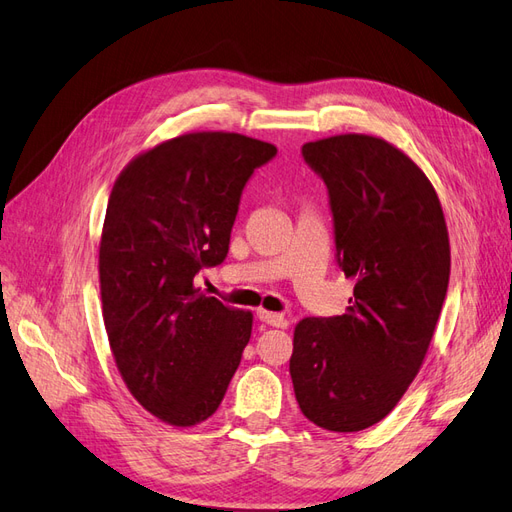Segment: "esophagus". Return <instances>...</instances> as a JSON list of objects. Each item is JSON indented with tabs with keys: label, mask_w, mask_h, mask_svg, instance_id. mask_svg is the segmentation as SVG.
Listing matches in <instances>:
<instances>
[{
	"label": "esophagus",
	"mask_w": 512,
	"mask_h": 512,
	"mask_svg": "<svg viewBox=\"0 0 512 512\" xmlns=\"http://www.w3.org/2000/svg\"><path fill=\"white\" fill-rule=\"evenodd\" d=\"M258 319L267 323V326H273V328H286L289 326V321H286L284 315L280 313H269V310H258Z\"/></svg>",
	"instance_id": "obj_1"
}]
</instances>
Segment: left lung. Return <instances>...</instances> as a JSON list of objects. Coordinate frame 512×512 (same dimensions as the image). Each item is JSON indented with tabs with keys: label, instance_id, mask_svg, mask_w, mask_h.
<instances>
[{
	"label": "left lung",
	"instance_id": "obj_1",
	"mask_svg": "<svg viewBox=\"0 0 512 512\" xmlns=\"http://www.w3.org/2000/svg\"><path fill=\"white\" fill-rule=\"evenodd\" d=\"M302 156L328 186L336 263L354 297L343 315L297 323L289 371L306 419L358 432L419 373L450 282V239L426 173L384 139L339 134Z\"/></svg>",
	"mask_w": 512,
	"mask_h": 512
}]
</instances>
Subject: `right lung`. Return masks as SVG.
Returning <instances> with one entry per match:
<instances>
[{
	"label": "right lung",
	"instance_id": "1",
	"mask_svg": "<svg viewBox=\"0 0 512 512\" xmlns=\"http://www.w3.org/2000/svg\"><path fill=\"white\" fill-rule=\"evenodd\" d=\"M278 149L234 132L182 134L136 156L108 199L99 286L112 356L145 410L189 428L219 408L252 313L195 289L221 265L241 193Z\"/></svg>",
	"mask_w": 512,
	"mask_h": 512
}]
</instances>
